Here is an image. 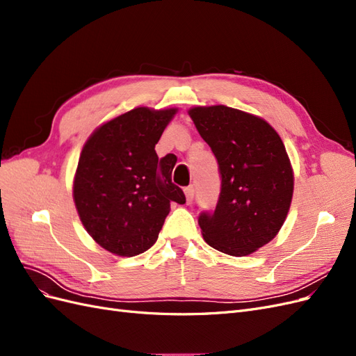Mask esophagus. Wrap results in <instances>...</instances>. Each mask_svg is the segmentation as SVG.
I'll return each mask as SVG.
<instances>
[{
  "label": "esophagus",
  "instance_id": "34e87169",
  "mask_svg": "<svg viewBox=\"0 0 356 356\" xmlns=\"http://www.w3.org/2000/svg\"><path fill=\"white\" fill-rule=\"evenodd\" d=\"M184 193H186V199H187V203L190 204L193 202V199H195V187L193 186H188L184 188Z\"/></svg>",
  "mask_w": 356,
  "mask_h": 356
}]
</instances>
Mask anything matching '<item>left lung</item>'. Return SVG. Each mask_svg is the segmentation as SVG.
Here are the masks:
<instances>
[{
  "label": "left lung",
  "mask_w": 356,
  "mask_h": 356,
  "mask_svg": "<svg viewBox=\"0 0 356 356\" xmlns=\"http://www.w3.org/2000/svg\"><path fill=\"white\" fill-rule=\"evenodd\" d=\"M218 161L221 191L199 215L203 239L233 257L270 242L289 211L294 175L285 145L263 118L224 105L188 111Z\"/></svg>",
  "instance_id": "1"
}]
</instances>
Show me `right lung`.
Listing matches in <instances>:
<instances>
[{
  "instance_id": "right-lung-1",
  "label": "right lung",
  "mask_w": 356,
  "mask_h": 356,
  "mask_svg": "<svg viewBox=\"0 0 356 356\" xmlns=\"http://www.w3.org/2000/svg\"><path fill=\"white\" fill-rule=\"evenodd\" d=\"M177 110L139 106L96 129L84 144L74 179V202L84 229L115 255L152 248L170 203H186L172 182L174 161L156 144Z\"/></svg>"
}]
</instances>
